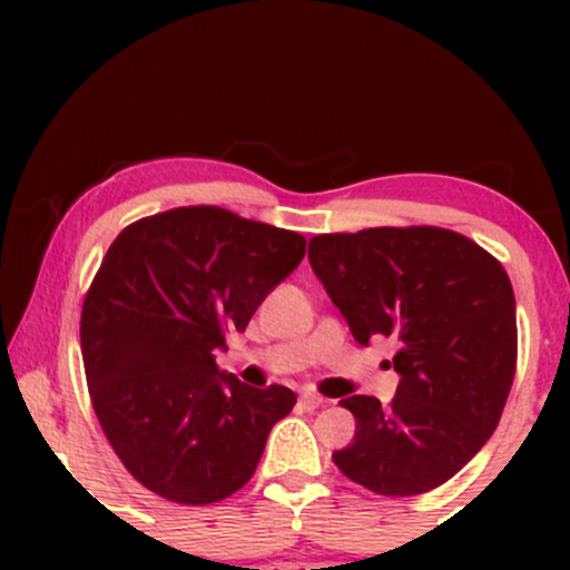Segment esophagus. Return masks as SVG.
<instances>
[{
    "label": "esophagus",
    "instance_id": "34e87169",
    "mask_svg": "<svg viewBox=\"0 0 570 570\" xmlns=\"http://www.w3.org/2000/svg\"><path fill=\"white\" fill-rule=\"evenodd\" d=\"M324 402H326V399L322 394H316V391H303V394H299V404H303L305 410L322 407Z\"/></svg>",
    "mask_w": 570,
    "mask_h": 570
}]
</instances>
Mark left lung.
Masks as SVG:
<instances>
[{"instance_id":"obj_1","label":"left lung","mask_w":570,"mask_h":570,"mask_svg":"<svg viewBox=\"0 0 570 570\" xmlns=\"http://www.w3.org/2000/svg\"><path fill=\"white\" fill-rule=\"evenodd\" d=\"M313 273L356 343L394 337L402 375L391 404L348 396L356 417L332 461L391 499L444 485L490 440L517 370L514 292L499 259L444 227L313 235Z\"/></svg>"}]
</instances>
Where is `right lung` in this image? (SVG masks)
I'll use <instances>...</instances> for the list:
<instances>
[{"label":"right lung","instance_id":"add662e5","mask_svg":"<svg viewBox=\"0 0 570 570\" xmlns=\"http://www.w3.org/2000/svg\"><path fill=\"white\" fill-rule=\"evenodd\" d=\"M303 254L299 233L219 206L144 217L104 254L82 303L85 381L122 466L160 499H230L292 412L294 391L222 375L217 351Z\"/></svg>","mask_w":570,"mask_h":570}]
</instances>
